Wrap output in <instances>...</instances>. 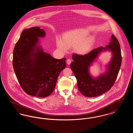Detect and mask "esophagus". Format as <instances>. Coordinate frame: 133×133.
<instances>
[{
  "label": "esophagus",
  "mask_w": 133,
  "mask_h": 133,
  "mask_svg": "<svg viewBox=\"0 0 133 133\" xmlns=\"http://www.w3.org/2000/svg\"><path fill=\"white\" fill-rule=\"evenodd\" d=\"M71 63V59H68L67 60V64H68V65H70V64Z\"/></svg>",
  "instance_id": "esophagus-1"
}]
</instances>
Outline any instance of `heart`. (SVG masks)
Returning <instances> with one entry per match:
<instances>
[{
	"instance_id": "b5f03b06",
	"label": "heart",
	"mask_w": 133,
	"mask_h": 133,
	"mask_svg": "<svg viewBox=\"0 0 133 133\" xmlns=\"http://www.w3.org/2000/svg\"><path fill=\"white\" fill-rule=\"evenodd\" d=\"M88 35V32L85 29L72 30L66 33L63 38L57 41L58 48L63 52H66L68 48L74 47L76 52L80 54L87 53L91 48L93 44V39L86 37Z\"/></svg>"
}]
</instances>
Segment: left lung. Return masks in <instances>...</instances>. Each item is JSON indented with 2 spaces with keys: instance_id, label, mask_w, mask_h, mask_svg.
Segmentation results:
<instances>
[{
  "instance_id": "obj_1",
  "label": "left lung",
  "mask_w": 133,
  "mask_h": 133,
  "mask_svg": "<svg viewBox=\"0 0 133 133\" xmlns=\"http://www.w3.org/2000/svg\"><path fill=\"white\" fill-rule=\"evenodd\" d=\"M107 50L112 53V56L107 66V70L97 77H94L90 74L89 68L100 53ZM72 58L73 61L70 67L76 78L79 91L87 97L100 96L111 88L117 78L122 62L120 43L112 35L110 42L105 47H98L84 55L74 54Z\"/></svg>"
}]
</instances>
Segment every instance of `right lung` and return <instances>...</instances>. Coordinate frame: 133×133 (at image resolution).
Here are the masks:
<instances>
[{"mask_svg": "<svg viewBox=\"0 0 133 133\" xmlns=\"http://www.w3.org/2000/svg\"><path fill=\"white\" fill-rule=\"evenodd\" d=\"M45 32L39 27L25 29L15 46L13 66L22 89L30 96L44 98L54 91L58 77L66 67V58L57 59L44 52L39 37Z\"/></svg>", "mask_w": 133, "mask_h": 133, "instance_id": "1", "label": "right lung"}]
</instances>
